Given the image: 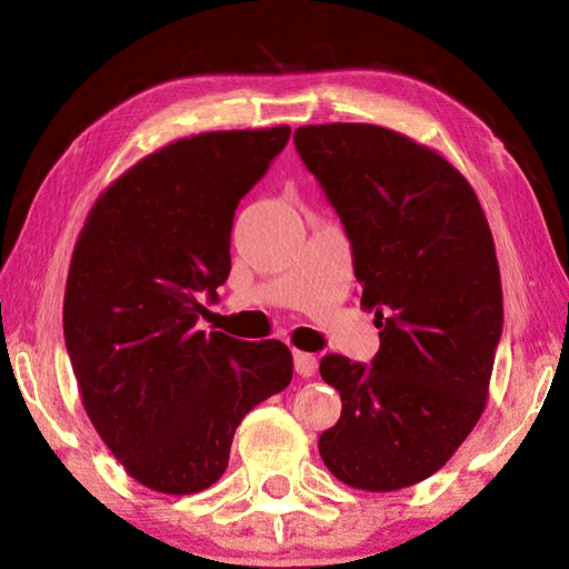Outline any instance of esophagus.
Returning a JSON list of instances; mask_svg holds the SVG:
<instances>
[{
    "instance_id": "34e87169",
    "label": "esophagus",
    "mask_w": 569,
    "mask_h": 569,
    "mask_svg": "<svg viewBox=\"0 0 569 569\" xmlns=\"http://www.w3.org/2000/svg\"><path fill=\"white\" fill-rule=\"evenodd\" d=\"M293 363H296V371L301 373V377H313L316 369H319V361H316V356L303 353V351L293 353Z\"/></svg>"
}]
</instances>
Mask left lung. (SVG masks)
Listing matches in <instances>:
<instances>
[{"label": "left lung", "mask_w": 569, "mask_h": 569, "mask_svg": "<svg viewBox=\"0 0 569 569\" xmlns=\"http://www.w3.org/2000/svg\"><path fill=\"white\" fill-rule=\"evenodd\" d=\"M339 213L361 306L377 311L371 366L329 353L341 419L319 439L343 485L393 492L439 471L487 407L502 336L492 230L467 178L437 150L363 122L293 132Z\"/></svg>", "instance_id": "8db88e82"}]
</instances>
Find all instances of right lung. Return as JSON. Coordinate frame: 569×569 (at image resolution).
<instances>
[{
  "label": "right lung",
  "mask_w": 569,
  "mask_h": 569,
  "mask_svg": "<svg viewBox=\"0 0 569 569\" xmlns=\"http://www.w3.org/2000/svg\"><path fill=\"white\" fill-rule=\"evenodd\" d=\"M291 138L200 132L134 162L94 200L64 288V343L84 411L124 471L162 495L223 477L246 413L293 377L281 341L198 331L230 273L240 198Z\"/></svg>",
  "instance_id": "add662e5"
}]
</instances>
